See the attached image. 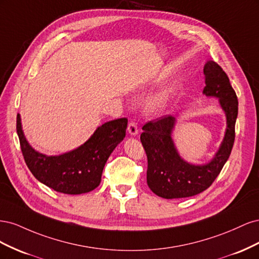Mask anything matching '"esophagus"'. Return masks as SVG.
Here are the masks:
<instances>
[{
    "instance_id": "esophagus-1",
    "label": "esophagus",
    "mask_w": 259,
    "mask_h": 259,
    "mask_svg": "<svg viewBox=\"0 0 259 259\" xmlns=\"http://www.w3.org/2000/svg\"><path fill=\"white\" fill-rule=\"evenodd\" d=\"M127 132L131 136H136L138 134V127L137 124L134 121H131L127 126Z\"/></svg>"
}]
</instances>
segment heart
<instances>
[{
    "instance_id": "1",
    "label": "heart",
    "mask_w": 259,
    "mask_h": 259,
    "mask_svg": "<svg viewBox=\"0 0 259 259\" xmlns=\"http://www.w3.org/2000/svg\"><path fill=\"white\" fill-rule=\"evenodd\" d=\"M171 92H173V86L170 84L164 86L161 91L155 93L154 95H152L151 97H149L147 99L146 110L151 114H156L163 111L168 104Z\"/></svg>"
}]
</instances>
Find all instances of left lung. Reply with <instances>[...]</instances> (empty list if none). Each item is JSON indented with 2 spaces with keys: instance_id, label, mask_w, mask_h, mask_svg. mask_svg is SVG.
Instances as JSON below:
<instances>
[{
  "instance_id": "left-lung-1",
  "label": "left lung",
  "mask_w": 259,
  "mask_h": 259,
  "mask_svg": "<svg viewBox=\"0 0 259 259\" xmlns=\"http://www.w3.org/2000/svg\"><path fill=\"white\" fill-rule=\"evenodd\" d=\"M203 71V94L219 99L227 122L224 139L213 159L195 165L180 156L171 137L176 125V119L171 115L148 122L140 135L148 159L147 184L153 193L164 199L188 198L206 190L221 173L232 150L238 116L236 92L229 77L215 61L207 60Z\"/></svg>"
}]
</instances>
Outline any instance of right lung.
Listing matches in <instances>:
<instances>
[{"mask_svg":"<svg viewBox=\"0 0 259 259\" xmlns=\"http://www.w3.org/2000/svg\"><path fill=\"white\" fill-rule=\"evenodd\" d=\"M127 119L122 117L98 126L86 142L59 155H46L30 146L17 114V134L22 155L33 176L52 189L66 194L90 192L100 184L109 156L126 134Z\"/></svg>","mask_w":259,"mask_h":259,"instance_id":"right-lung-1","label":"right lung"}]
</instances>
